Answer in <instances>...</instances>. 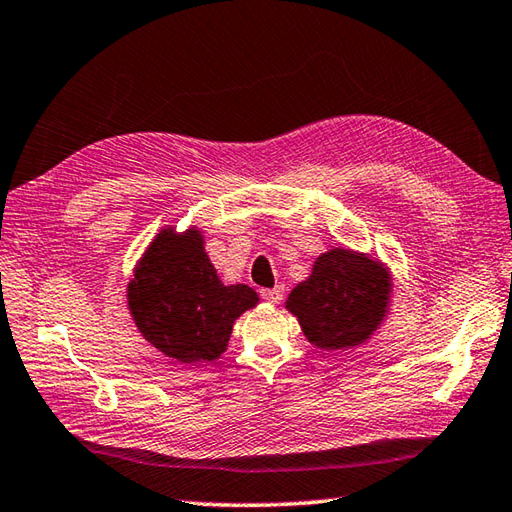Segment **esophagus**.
I'll return each mask as SVG.
<instances>
[{"mask_svg": "<svg viewBox=\"0 0 512 512\" xmlns=\"http://www.w3.org/2000/svg\"><path fill=\"white\" fill-rule=\"evenodd\" d=\"M260 296H263L267 302H271V305H278V302L283 300V296H285V287L276 285L271 289H260Z\"/></svg>", "mask_w": 512, "mask_h": 512, "instance_id": "34e87169", "label": "esophagus"}]
</instances>
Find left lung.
I'll use <instances>...</instances> for the list:
<instances>
[{
    "instance_id": "obj_1",
    "label": "left lung",
    "mask_w": 512,
    "mask_h": 512,
    "mask_svg": "<svg viewBox=\"0 0 512 512\" xmlns=\"http://www.w3.org/2000/svg\"><path fill=\"white\" fill-rule=\"evenodd\" d=\"M389 276L380 263L331 249L311 276L291 289L287 309L311 344L322 349L356 347L367 340L387 311Z\"/></svg>"
}]
</instances>
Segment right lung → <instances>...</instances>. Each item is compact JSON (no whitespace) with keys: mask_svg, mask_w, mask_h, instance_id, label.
Here are the masks:
<instances>
[{"mask_svg":"<svg viewBox=\"0 0 512 512\" xmlns=\"http://www.w3.org/2000/svg\"><path fill=\"white\" fill-rule=\"evenodd\" d=\"M256 300L252 287L218 280L198 232H161L128 285L132 318L145 340L187 364L221 356L236 318Z\"/></svg>","mask_w":512,"mask_h":512,"instance_id":"1","label":"right lung"}]
</instances>
